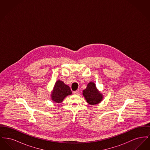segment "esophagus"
Wrapping results in <instances>:
<instances>
[{
    "instance_id": "34e87169",
    "label": "esophagus",
    "mask_w": 150,
    "mask_h": 150,
    "mask_svg": "<svg viewBox=\"0 0 150 150\" xmlns=\"http://www.w3.org/2000/svg\"><path fill=\"white\" fill-rule=\"evenodd\" d=\"M73 93L74 94H78L79 93V90H76V91H74Z\"/></svg>"
}]
</instances>
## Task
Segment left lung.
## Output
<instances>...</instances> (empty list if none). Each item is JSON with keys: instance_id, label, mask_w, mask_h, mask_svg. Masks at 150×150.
I'll list each match as a JSON object with an SVG mask.
<instances>
[{"instance_id": "1", "label": "left lung", "mask_w": 150, "mask_h": 150, "mask_svg": "<svg viewBox=\"0 0 150 150\" xmlns=\"http://www.w3.org/2000/svg\"><path fill=\"white\" fill-rule=\"evenodd\" d=\"M83 95L88 103L91 105H96L103 99V96L97 88L93 81H90L86 86V89L83 90Z\"/></svg>"}]
</instances>
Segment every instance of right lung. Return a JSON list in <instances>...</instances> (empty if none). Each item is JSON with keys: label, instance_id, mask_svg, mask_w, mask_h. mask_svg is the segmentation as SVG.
Here are the masks:
<instances>
[{"label": "right lung", "instance_id": "right-lung-1", "mask_svg": "<svg viewBox=\"0 0 150 150\" xmlns=\"http://www.w3.org/2000/svg\"><path fill=\"white\" fill-rule=\"evenodd\" d=\"M71 94L72 92L69 86L64 84V81L58 80L50 94V99L54 103H60L67 96Z\"/></svg>", "mask_w": 150, "mask_h": 150}]
</instances>
